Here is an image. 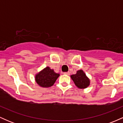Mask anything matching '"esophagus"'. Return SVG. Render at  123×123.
<instances>
[{
	"label": "esophagus",
	"instance_id": "obj_1",
	"mask_svg": "<svg viewBox=\"0 0 123 123\" xmlns=\"http://www.w3.org/2000/svg\"><path fill=\"white\" fill-rule=\"evenodd\" d=\"M63 74H67V75H69V74H70V73L69 72H64V73H63Z\"/></svg>",
	"mask_w": 123,
	"mask_h": 123
}]
</instances>
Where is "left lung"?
<instances>
[{"mask_svg": "<svg viewBox=\"0 0 123 123\" xmlns=\"http://www.w3.org/2000/svg\"><path fill=\"white\" fill-rule=\"evenodd\" d=\"M71 78L75 85L80 88H87L90 84V80L87 78L82 70H78L76 74H72Z\"/></svg>", "mask_w": 123, "mask_h": 123, "instance_id": "8db88e82", "label": "left lung"}]
</instances>
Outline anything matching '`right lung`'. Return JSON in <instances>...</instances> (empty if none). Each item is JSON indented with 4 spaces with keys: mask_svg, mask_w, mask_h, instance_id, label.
Instances as JSON below:
<instances>
[{
    "mask_svg": "<svg viewBox=\"0 0 123 123\" xmlns=\"http://www.w3.org/2000/svg\"><path fill=\"white\" fill-rule=\"evenodd\" d=\"M59 76V73H55L54 70L47 67L36 74L35 80L36 83L41 87H49L54 84Z\"/></svg>",
    "mask_w": 123,
    "mask_h": 123,
    "instance_id": "right-lung-1",
    "label": "right lung"
}]
</instances>
